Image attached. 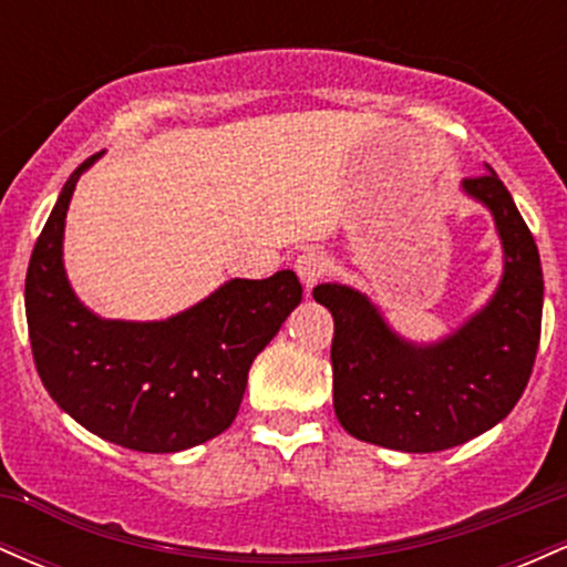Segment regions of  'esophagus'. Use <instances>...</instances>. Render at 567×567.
Listing matches in <instances>:
<instances>
[{"mask_svg": "<svg viewBox=\"0 0 567 567\" xmlns=\"http://www.w3.org/2000/svg\"><path fill=\"white\" fill-rule=\"evenodd\" d=\"M328 266H330L328 256L320 250H306L296 258V271H298V277H301L306 296H311V290L317 288V282L328 275Z\"/></svg>", "mask_w": 567, "mask_h": 567, "instance_id": "esophagus-1", "label": "esophagus"}]
</instances>
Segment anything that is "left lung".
I'll use <instances>...</instances> for the list:
<instances>
[{
    "instance_id": "8db88e82",
    "label": "left lung",
    "mask_w": 567,
    "mask_h": 567,
    "mask_svg": "<svg viewBox=\"0 0 567 567\" xmlns=\"http://www.w3.org/2000/svg\"><path fill=\"white\" fill-rule=\"evenodd\" d=\"M485 171L461 181V192L491 213L504 266L493 296L451 333L410 341L368 292L315 288L336 322L333 408L351 437L402 453L447 451L504 421L528 386L542 338V261L512 194Z\"/></svg>"
}]
</instances>
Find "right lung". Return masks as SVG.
<instances>
[{
  "label": "right lung",
  "instance_id": "obj_1",
  "mask_svg": "<svg viewBox=\"0 0 567 567\" xmlns=\"http://www.w3.org/2000/svg\"><path fill=\"white\" fill-rule=\"evenodd\" d=\"M101 154L63 184L25 275V322L44 389L76 424L138 453L218 437L243 402L252 360L301 303L296 271L224 282L165 320H106L82 303L63 264L66 213Z\"/></svg>",
  "mask_w": 567,
  "mask_h": 567
}]
</instances>
